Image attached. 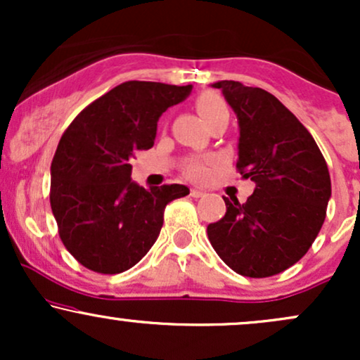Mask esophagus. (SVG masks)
I'll list each match as a JSON object with an SVG mask.
<instances>
[{
    "label": "esophagus",
    "instance_id": "esophagus-1",
    "mask_svg": "<svg viewBox=\"0 0 360 360\" xmlns=\"http://www.w3.org/2000/svg\"><path fill=\"white\" fill-rule=\"evenodd\" d=\"M205 191H203V189H198V188H193L191 189V196L193 198H201V196H205Z\"/></svg>",
    "mask_w": 360,
    "mask_h": 360
}]
</instances>
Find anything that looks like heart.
<instances>
[{"instance_id":"1","label":"heart","mask_w":360,"mask_h":360,"mask_svg":"<svg viewBox=\"0 0 360 360\" xmlns=\"http://www.w3.org/2000/svg\"><path fill=\"white\" fill-rule=\"evenodd\" d=\"M196 110L198 113L201 115V118L205 120L206 125L213 122V120L223 117V115H230L229 106L220 94L212 93V91H206V93H201L200 96L196 98ZM186 176L191 177V179H203L206 177V169L205 162L201 160H189L184 167Z\"/></svg>"}]
</instances>
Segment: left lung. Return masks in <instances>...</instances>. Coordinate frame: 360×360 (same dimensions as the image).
Listing matches in <instances>:
<instances>
[{
  "label": "left lung",
  "mask_w": 360,
  "mask_h": 360,
  "mask_svg": "<svg viewBox=\"0 0 360 360\" xmlns=\"http://www.w3.org/2000/svg\"><path fill=\"white\" fill-rule=\"evenodd\" d=\"M238 120V172L255 183L243 205L223 198L226 213L208 238L230 269L269 278L307 254L326 217L332 183L315 139L295 115L260 88L218 81Z\"/></svg>",
  "instance_id": "obj_1"
}]
</instances>
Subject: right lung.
I'll return each mask as SVG.
<instances>
[{
	"label": "right lung",
	"mask_w": 360,
	"mask_h": 360,
	"mask_svg": "<svg viewBox=\"0 0 360 360\" xmlns=\"http://www.w3.org/2000/svg\"><path fill=\"white\" fill-rule=\"evenodd\" d=\"M193 86L127 81L86 106L62 135L51 166V206L60 240L100 274L134 267L150 250L183 184L146 189L130 179L131 157L154 146L157 122Z\"/></svg>",
	"instance_id": "right-lung-1"
}]
</instances>
